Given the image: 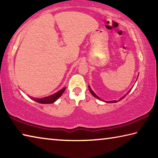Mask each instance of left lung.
Here are the masks:
<instances>
[{
  "instance_id": "obj_1",
  "label": "left lung",
  "mask_w": 158,
  "mask_h": 158,
  "mask_svg": "<svg viewBox=\"0 0 158 158\" xmlns=\"http://www.w3.org/2000/svg\"><path fill=\"white\" fill-rule=\"evenodd\" d=\"M88 87H89V92H91V94H92L94 96V97L95 98H98V99H99V100H101V98H99L98 97V96H97V95H96V94L94 93V92H93V91H92V89H91V87H90V86H89H89H88ZM131 90H129L128 91V93H127L126 94H128L130 92H131ZM126 95H124L123 96V97H121V98H120V100H118V101H121V99H123V98H124V97H125V96H126ZM105 102H106V103H117V101H105Z\"/></svg>"
}]
</instances>
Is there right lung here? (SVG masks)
Masks as SVG:
<instances>
[{
	"instance_id": "add662e5",
	"label": "right lung",
	"mask_w": 158,
	"mask_h": 158,
	"mask_svg": "<svg viewBox=\"0 0 158 158\" xmlns=\"http://www.w3.org/2000/svg\"><path fill=\"white\" fill-rule=\"evenodd\" d=\"M66 87L63 88L60 91H58L57 92L55 93L54 94L46 96V97L41 98H34V97H30V98L32 99V100L37 102L41 104H50V103H53L54 102L56 101L58 98H59L61 96H62V94L64 92Z\"/></svg>"
}]
</instances>
